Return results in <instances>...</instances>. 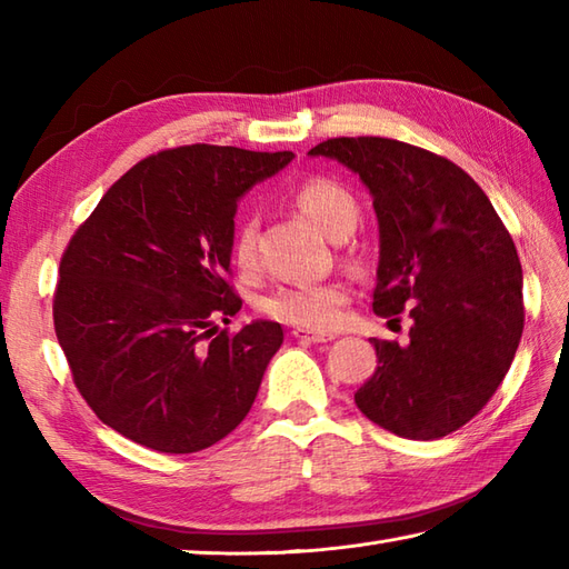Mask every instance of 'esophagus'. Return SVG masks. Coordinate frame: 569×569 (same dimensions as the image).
Returning <instances> with one entry per match:
<instances>
[{"label": "esophagus", "instance_id": "obj_1", "mask_svg": "<svg viewBox=\"0 0 569 569\" xmlns=\"http://www.w3.org/2000/svg\"><path fill=\"white\" fill-rule=\"evenodd\" d=\"M291 335L296 337V340H300V342H310V345L330 342V340H332V335H328V332H316V330H306V328H296Z\"/></svg>", "mask_w": 569, "mask_h": 569}]
</instances>
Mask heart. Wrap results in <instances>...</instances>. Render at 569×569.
I'll use <instances>...</instances> for the list:
<instances>
[{"mask_svg":"<svg viewBox=\"0 0 569 569\" xmlns=\"http://www.w3.org/2000/svg\"><path fill=\"white\" fill-rule=\"evenodd\" d=\"M296 208L308 214L332 239L347 237L359 222V202L342 183L328 176H310L291 190ZM259 217L247 214L232 239V259L239 269L257 263ZM347 288L337 281L281 286L261 300V312L278 322L308 330H330L342 316Z\"/></svg>","mask_w":569,"mask_h":569,"instance_id":"heart-1","label":"heart"}]
</instances>
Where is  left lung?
Masks as SVG:
<instances>
[{"mask_svg":"<svg viewBox=\"0 0 569 569\" xmlns=\"http://www.w3.org/2000/svg\"><path fill=\"white\" fill-rule=\"evenodd\" d=\"M352 168L379 217L373 312L410 342L371 340L379 367L355 393L371 422L438 440L497 393L523 335V271L509 229L457 163L383 137H337L310 149Z\"/></svg>","mask_w":569,"mask_h":569,"instance_id":"1","label":"left lung"}]
</instances>
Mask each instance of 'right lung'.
<instances>
[{
    "label": "right lung",
    "instance_id": "right-lung-1",
    "mask_svg": "<svg viewBox=\"0 0 569 569\" xmlns=\"http://www.w3.org/2000/svg\"><path fill=\"white\" fill-rule=\"evenodd\" d=\"M291 151L166 149L104 192L60 257L53 328L94 416L166 455L227 438L283 342L278 322L217 328L241 308L229 286L237 200Z\"/></svg>",
    "mask_w": 569,
    "mask_h": 569
}]
</instances>
